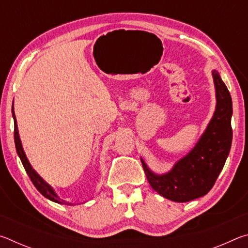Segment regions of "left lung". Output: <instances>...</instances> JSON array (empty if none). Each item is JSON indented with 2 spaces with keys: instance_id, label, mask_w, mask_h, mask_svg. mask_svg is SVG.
Instances as JSON below:
<instances>
[{
  "instance_id": "obj_1",
  "label": "left lung",
  "mask_w": 248,
  "mask_h": 248,
  "mask_svg": "<svg viewBox=\"0 0 248 248\" xmlns=\"http://www.w3.org/2000/svg\"><path fill=\"white\" fill-rule=\"evenodd\" d=\"M217 105L211 120L191 151L165 174H155L141 157L151 187L175 202L200 198L213 187L232 144V98L217 71H212Z\"/></svg>"
}]
</instances>
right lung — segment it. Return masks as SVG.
Returning a JSON list of instances; mask_svg holds the SVG:
<instances>
[{"label":"right lung","mask_w":248,"mask_h":248,"mask_svg":"<svg viewBox=\"0 0 248 248\" xmlns=\"http://www.w3.org/2000/svg\"><path fill=\"white\" fill-rule=\"evenodd\" d=\"M12 115H13V119H14V140H15L16 151H17L18 156L20 158V161H22V163H23V166H24L25 170H26V173L28 174L29 178H31L32 184L35 185L37 190H38L40 194L43 195L44 197H46L47 199L53 201V202H57V203H60V204L73 205V203L66 202V201L60 199V197H59L56 194V191L53 190V188L50 186V185L47 182H45V180L41 178V176H39V174L32 169V166L31 165V163H29L26 154H25V152H24L22 141H20V138H19L18 128H17V121H16V117H15V112H14V103H13V107H12Z\"/></svg>","instance_id":"1"}]
</instances>
